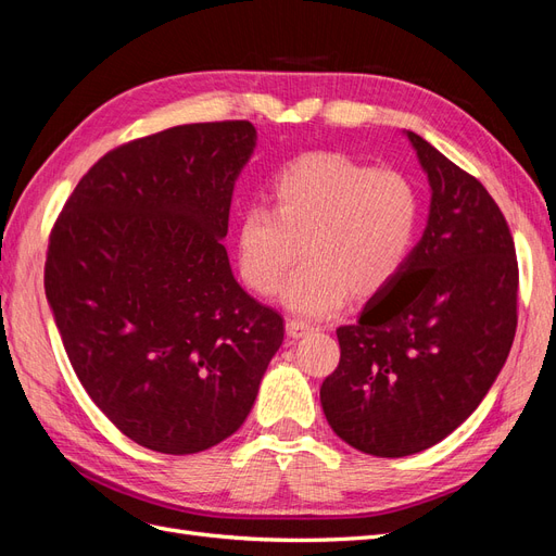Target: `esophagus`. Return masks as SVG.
I'll return each instance as SVG.
<instances>
[{"label":"esophagus","mask_w":556,"mask_h":556,"mask_svg":"<svg viewBox=\"0 0 556 556\" xmlns=\"http://www.w3.org/2000/svg\"><path fill=\"white\" fill-rule=\"evenodd\" d=\"M285 329H288V333L292 336V339H304L306 333L313 331V327L308 323H301V319H288V325H285Z\"/></svg>","instance_id":"esophagus-1"}]
</instances>
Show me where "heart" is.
I'll use <instances>...</instances> for the list:
<instances>
[{"mask_svg":"<svg viewBox=\"0 0 556 556\" xmlns=\"http://www.w3.org/2000/svg\"><path fill=\"white\" fill-rule=\"evenodd\" d=\"M271 201L274 208L250 206L239 217V271L250 290L271 296L301 252L306 262L285 282L282 301L306 317L336 313L348 294L382 292L417 239L415 185L341 153L290 162L271 182Z\"/></svg>","mask_w":556,"mask_h":556,"instance_id":"heart-1","label":"heart"}]
</instances>
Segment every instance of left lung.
Masks as SVG:
<instances>
[{
	"instance_id": "left-lung-1",
	"label": "left lung",
	"mask_w": 556,
	"mask_h": 556,
	"mask_svg": "<svg viewBox=\"0 0 556 556\" xmlns=\"http://www.w3.org/2000/svg\"><path fill=\"white\" fill-rule=\"evenodd\" d=\"M431 208L406 266L336 329L341 359L319 390L329 427L374 457H408L457 429L490 392L517 329L519 268L484 185L408 131Z\"/></svg>"
}]
</instances>
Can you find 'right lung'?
<instances>
[{
  "label": "right lung",
  "instance_id": "obj_1",
  "mask_svg": "<svg viewBox=\"0 0 556 556\" xmlns=\"http://www.w3.org/2000/svg\"><path fill=\"white\" fill-rule=\"evenodd\" d=\"M248 121L178 125L90 166L50 229L43 285L74 371L127 439L164 454L237 431L282 343L278 311L231 274Z\"/></svg>",
  "mask_w": 556,
  "mask_h": 556
}]
</instances>
